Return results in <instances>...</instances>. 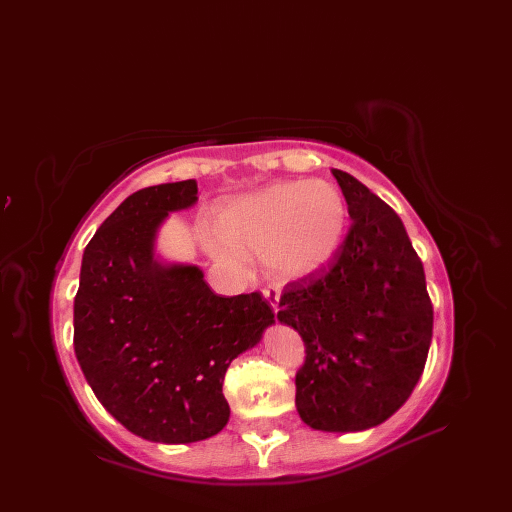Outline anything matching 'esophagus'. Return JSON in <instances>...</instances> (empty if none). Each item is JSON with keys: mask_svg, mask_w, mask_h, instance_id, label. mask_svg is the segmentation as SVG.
Instances as JSON below:
<instances>
[{"mask_svg": "<svg viewBox=\"0 0 512 512\" xmlns=\"http://www.w3.org/2000/svg\"><path fill=\"white\" fill-rule=\"evenodd\" d=\"M263 297H265V301L272 305V309L278 313V303H280V288L276 286V284H270V286H265L263 288Z\"/></svg>", "mask_w": 512, "mask_h": 512, "instance_id": "1", "label": "esophagus"}]
</instances>
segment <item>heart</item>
Instances as JSON below:
<instances>
[{
  "instance_id": "heart-1",
  "label": "heart",
  "mask_w": 512,
  "mask_h": 512,
  "mask_svg": "<svg viewBox=\"0 0 512 512\" xmlns=\"http://www.w3.org/2000/svg\"><path fill=\"white\" fill-rule=\"evenodd\" d=\"M346 203L326 180L276 182L230 201L218 213L211 253L238 263L263 255L280 278H303L326 265L340 247Z\"/></svg>"
}]
</instances>
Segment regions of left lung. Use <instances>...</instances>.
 Wrapping results in <instances>:
<instances>
[{
  "mask_svg": "<svg viewBox=\"0 0 512 512\" xmlns=\"http://www.w3.org/2000/svg\"><path fill=\"white\" fill-rule=\"evenodd\" d=\"M351 215L334 259L282 290L278 319L305 342L297 411L319 432H361L417 386L434 328L423 263L396 211L332 170Z\"/></svg>",
  "mask_w": 512,
  "mask_h": 512,
  "instance_id": "obj_1",
  "label": "left lung"
}]
</instances>
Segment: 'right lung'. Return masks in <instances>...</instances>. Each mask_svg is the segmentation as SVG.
Instances as JSON below:
<instances>
[{
    "label": "right lung",
    "mask_w": 512,
    "mask_h": 512,
    "mask_svg": "<svg viewBox=\"0 0 512 512\" xmlns=\"http://www.w3.org/2000/svg\"><path fill=\"white\" fill-rule=\"evenodd\" d=\"M195 203V180L141 188L99 226L80 265L78 365L105 411L149 442L222 432L226 369L274 324L259 292L220 297L197 265L155 259L161 222Z\"/></svg>",
    "instance_id": "1"
}]
</instances>
